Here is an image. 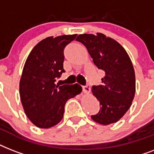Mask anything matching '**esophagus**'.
I'll return each mask as SVG.
<instances>
[{
  "mask_svg": "<svg viewBox=\"0 0 154 154\" xmlns=\"http://www.w3.org/2000/svg\"><path fill=\"white\" fill-rule=\"evenodd\" d=\"M82 89H83L84 93H89V91H90V87H89V85H84V86L82 87Z\"/></svg>",
  "mask_w": 154,
  "mask_h": 154,
  "instance_id": "34e87169",
  "label": "esophagus"
}]
</instances>
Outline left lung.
Returning a JSON list of instances; mask_svg holds the SVG:
<instances>
[{"label": "left lung", "mask_w": 154, "mask_h": 154, "mask_svg": "<svg viewBox=\"0 0 154 154\" xmlns=\"http://www.w3.org/2000/svg\"><path fill=\"white\" fill-rule=\"evenodd\" d=\"M76 40L86 47L94 65L105 72L102 85L92 87L101 106L92 119L105 125L115 123L128 111L135 94V72L131 60L118 42L102 33L81 34Z\"/></svg>", "instance_id": "8db88e82"}]
</instances>
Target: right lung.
I'll return each instance as SVG.
<instances>
[{"mask_svg": "<svg viewBox=\"0 0 154 154\" xmlns=\"http://www.w3.org/2000/svg\"><path fill=\"white\" fill-rule=\"evenodd\" d=\"M76 37H47L32 49L25 61L20 81V101L26 116L39 128L48 129L58 124L66 101L82 92L78 84H55L65 72L64 49Z\"/></svg>", "mask_w": 154, "mask_h": 154, "instance_id": "right-lung-1", "label": "right lung"}]
</instances>
